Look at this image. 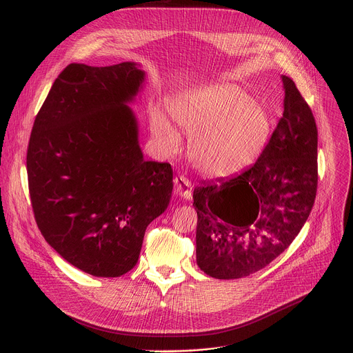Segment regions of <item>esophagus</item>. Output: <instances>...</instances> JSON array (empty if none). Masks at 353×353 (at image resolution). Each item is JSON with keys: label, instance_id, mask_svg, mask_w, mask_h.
<instances>
[{"label": "esophagus", "instance_id": "obj_1", "mask_svg": "<svg viewBox=\"0 0 353 353\" xmlns=\"http://www.w3.org/2000/svg\"><path fill=\"white\" fill-rule=\"evenodd\" d=\"M174 192L181 196L183 199H190L192 195V185L188 179L184 176H177L174 177Z\"/></svg>", "mask_w": 353, "mask_h": 353}]
</instances>
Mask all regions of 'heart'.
I'll return each instance as SVG.
<instances>
[{
    "label": "heart",
    "mask_w": 353,
    "mask_h": 353,
    "mask_svg": "<svg viewBox=\"0 0 353 353\" xmlns=\"http://www.w3.org/2000/svg\"><path fill=\"white\" fill-rule=\"evenodd\" d=\"M170 114L190 135L192 166L208 177L234 176L253 165L271 135L267 112L233 83H211L187 90L170 103ZM150 130L165 154L180 148L181 137L161 109L149 116Z\"/></svg>",
    "instance_id": "heart-1"
}]
</instances>
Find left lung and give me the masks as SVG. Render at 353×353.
Returning a JSON list of instances; mask_svg holds the SVG:
<instances>
[{
	"instance_id": "obj_1",
	"label": "left lung",
	"mask_w": 353,
	"mask_h": 353,
	"mask_svg": "<svg viewBox=\"0 0 353 353\" xmlns=\"http://www.w3.org/2000/svg\"><path fill=\"white\" fill-rule=\"evenodd\" d=\"M283 114L257 162L228 181L194 190L196 264L216 279L254 274L290 245L317 192V127L294 82L282 75Z\"/></svg>"
}]
</instances>
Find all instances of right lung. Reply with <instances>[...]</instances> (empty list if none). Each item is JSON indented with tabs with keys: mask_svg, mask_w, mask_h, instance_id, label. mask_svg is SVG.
I'll return each mask as SVG.
<instances>
[{
	"mask_svg": "<svg viewBox=\"0 0 353 353\" xmlns=\"http://www.w3.org/2000/svg\"><path fill=\"white\" fill-rule=\"evenodd\" d=\"M143 82L132 61L70 64L32 128L26 169L36 223L65 261L93 276L131 271L148 225L170 203L172 166L143 159L128 106Z\"/></svg>",
	"mask_w": 353,
	"mask_h": 353,
	"instance_id": "right-lung-1",
	"label": "right lung"
}]
</instances>
